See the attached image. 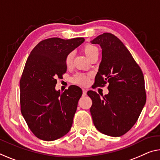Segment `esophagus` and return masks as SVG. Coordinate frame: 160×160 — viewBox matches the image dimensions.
I'll use <instances>...</instances> for the list:
<instances>
[{
    "label": "esophagus",
    "mask_w": 160,
    "mask_h": 160,
    "mask_svg": "<svg viewBox=\"0 0 160 160\" xmlns=\"http://www.w3.org/2000/svg\"><path fill=\"white\" fill-rule=\"evenodd\" d=\"M87 95V90L82 89V96H85Z\"/></svg>",
    "instance_id": "esophagus-1"
}]
</instances>
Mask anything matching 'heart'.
<instances>
[{"label":"heart","mask_w":160,"mask_h":160,"mask_svg":"<svg viewBox=\"0 0 160 160\" xmlns=\"http://www.w3.org/2000/svg\"><path fill=\"white\" fill-rule=\"evenodd\" d=\"M83 51H84L86 56L89 58V59L91 57H92L94 55L98 54V48L92 44L85 45L84 48H83ZM73 56H74V52H70L67 55L66 60H65V62H66L67 65H70L72 63ZM72 82H74L77 85L85 86L89 83V77L85 74H82V73H78V74L73 76L72 78Z\"/></svg>","instance_id":"b5f03b06"}]
</instances>
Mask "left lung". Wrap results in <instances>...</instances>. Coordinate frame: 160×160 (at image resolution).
<instances>
[{
	"label": "left lung",
	"mask_w": 160,
	"mask_h": 160,
	"mask_svg": "<svg viewBox=\"0 0 160 160\" xmlns=\"http://www.w3.org/2000/svg\"><path fill=\"white\" fill-rule=\"evenodd\" d=\"M102 48V60L95 76L96 86L109 83L108 95L95 91L88 95L93 123L101 133L120 137L132 128L146 102L144 78L131 53L115 35L105 32L91 41Z\"/></svg>",
	"instance_id": "8db88e82"
}]
</instances>
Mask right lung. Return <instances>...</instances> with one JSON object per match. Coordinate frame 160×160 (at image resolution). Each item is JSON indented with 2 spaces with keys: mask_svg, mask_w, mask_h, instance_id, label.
<instances>
[{
  "mask_svg": "<svg viewBox=\"0 0 160 160\" xmlns=\"http://www.w3.org/2000/svg\"><path fill=\"white\" fill-rule=\"evenodd\" d=\"M85 41L83 38H52L40 41L30 52L20 80L21 113L32 132L53 141L70 131L82 91L71 85L55 90L56 78L67 70V55Z\"/></svg>",
  "mask_w": 160,
  "mask_h": 160,
  "instance_id": "right-lung-1",
  "label": "right lung"
}]
</instances>
